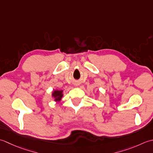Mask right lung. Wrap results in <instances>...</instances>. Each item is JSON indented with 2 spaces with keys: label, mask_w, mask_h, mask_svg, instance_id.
<instances>
[{
  "label": "right lung",
  "mask_w": 153,
  "mask_h": 153,
  "mask_svg": "<svg viewBox=\"0 0 153 153\" xmlns=\"http://www.w3.org/2000/svg\"><path fill=\"white\" fill-rule=\"evenodd\" d=\"M63 91L62 90H55L53 93V96L55 98V100L59 102L61 100V99L63 96V94H62Z\"/></svg>",
  "instance_id": "add662e5"
}]
</instances>
